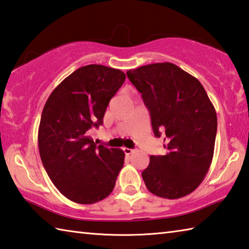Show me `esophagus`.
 Listing matches in <instances>:
<instances>
[{
    "label": "esophagus",
    "mask_w": 249,
    "mask_h": 249,
    "mask_svg": "<svg viewBox=\"0 0 249 249\" xmlns=\"http://www.w3.org/2000/svg\"><path fill=\"white\" fill-rule=\"evenodd\" d=\"M123 150H124V152L126 153V155H132V153L135 152L134 149H129V148H124Z\"/></svg>",
    "instance_id": "obj_1"
}]
</instances>
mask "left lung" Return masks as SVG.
<instances>
[{
    "mask_svg": "<svg viewBox=\"0 0 249 249\" xmlns=\"http://www.w3.org/2000/svg\"><path fill=\"white\" fill-rule=\"evenodd\" d=\"M150 113L156 137L165 135V156H150L142 173L148 191L178 199L199 186L213 158L216 113L200 81L173 63L127 71Z\"/></svg>",
    "mask_w": 249,
    "mask_h": 249,
    "instance_id": "1",
    "label": "left lung"
}]
</instances>
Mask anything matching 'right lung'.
<instances>
[{
  "label": "right lung",
  "instance_id": "right-lung-1",
  "mask_svg": "<svg viewBox=\"0 0 249 249\" xmlns=\"http://www.w3.org/2000/svg\"><path fill=\"white\" fill-rule=\"evenodd\" d=\"M126 76L120 70L90 64L66 77L44 105L38 132L39 153L50 179L70 200L90 205L112 193L125 153L97 146L90 128L103 116Z\"/></svg>",
  "mask_w": 249,
  "mask_h": 249
}]
</instances>
